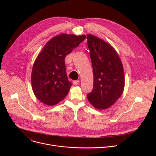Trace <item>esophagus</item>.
Returning <instances> with one entry per match:
<instances>
[{"label": "esophagus", "instance_id": "1", "mask_svg": "<svg viewBox=\"0 0 156 156\" xmlns=\"http://www.w3.org/2000/svg\"><path fill=\"white\" fill-rule=\"evenodd\" d=\"M79 83H80L79 80H75V81H73V84H74V85H78V84H79Z\"/></svg>", "mask_w": 156, "mask_h": 156}]
</instances>
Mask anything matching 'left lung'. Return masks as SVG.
<instances>
[{
	"label": "left lung",
	"mask_w": 156,
	"mask_h": 156,
	"mask_svg": "<svg viewBox=\"0 0 156 156\" xmlns=\"http://www.w3.org/2000/svg\"><path fill=\"white\" fill-rule=\"evenodd\" d=\"M87 39L94 74L93 90L87 98L96 108L106 109L122 94L123 67L117 52L109 44L92 34H87Z\"/></svg>",
	"instance_id": "obj_1"
}]
</instances>
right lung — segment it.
I'll return each instance as SVG.
<instances>
[{"instance_id":"add662e5","label":"right lung","mask_w":156,"mask_h":156,"mask_svg":"<svg viewBox=\"0 0 156 156\" xmlns=\"http://www.w3.org/2000/svg\"><path fill=\"white\" fill-rule=\"evenodd\" d=\"M86 38L85 35L61 34L51 39L36 59L31 84L36 98L54 105L67 95L72 83L66 73L65 58Z\"/></svg>"}]
</instances>
